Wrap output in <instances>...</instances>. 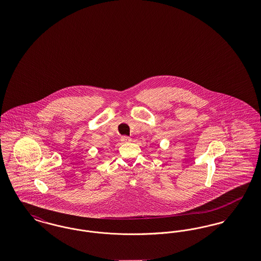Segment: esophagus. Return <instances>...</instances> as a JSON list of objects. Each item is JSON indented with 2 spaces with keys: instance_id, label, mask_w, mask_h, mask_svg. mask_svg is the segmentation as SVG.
Returning <instances> with one entry per match:
<instances>
[{
  "instance_id": "34e87169",
  "label": "esophagus",
  "mask_w": 261,
  "mask_h": 261,
  "mask_svg": "<svg viewBox=\"0 0 261 261\" xmlns=\"http://www.w3.org/2000/svg\"><path fill=\"white\" fill-rule=\"evenodd\" d=\"M121 141H122L123 143H128V142L131 141V138L128 136H122L121 137Z\"/></svg>"
}]
</instances>
